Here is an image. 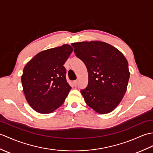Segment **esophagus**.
<instances>
[{
  "instance_id": "1",
  "label": "esophagus",
  "mask_w": 153,
  "mask_h": 153,
  "mask_svg": "<svg viewBox=\"0 0 153 153\" xmlns=\"http://www.w3.org/2000/svg\"><path fill=\"white\" fill-rule=\"evenodd\" d=\"M74 85H75V86H77V80H75V81H74Z\"/></svg>"
}]
</instances>
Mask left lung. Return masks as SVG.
I'll use <instances>...</instances> for the list:
<instances>
[{
    "label": "left lung",
    "mask_w": 153,
    "mask_h": 153,
    "mask_svg": "<svg viewBox=\"0 0 153 153\" xmlns=\"http://www.w3.org/2000/svg\"><path fill=\"white\" fill-rule=\"evenodd\" d=\"M77 58L88 71V85L81 90L86 104L95 111H112L125 95L130 72L128 63L113 46L98 41L72 44Z\"/></svg>",
    "instance_id": "1"
}]
</instances>
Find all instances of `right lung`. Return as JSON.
<instances>
[{
    "instance_id": "obj_1",
    "label": "right lung",
    "mask_w": 153,
    "mask_h": 153,
    "mask_svg": "<svg viewBox=\"0 0 153 153\" xmlns=\"http://www.w3.org/2000/svg\"><path fill=\"white\" fill-rule=\"evenodd\" d=\"M73 51L65 44L35 55L25 66L21 82L27 100L40 113H50L65 101L72 87L66 81L64 66Z\"/></svg>"
}]
</instances>
